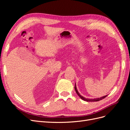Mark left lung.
<instances>
[{"label":"left lung","mask_w":130,"mask_h":130,"mask_svg":"<svg viewBox=\"0 0 130 130\" xmlns=\"http://www.w3.org/2000/svg\"><path fill=\"white\" fill-rule=\"evenodd\" d=\"M74 88H75V90L76 93H77V94L78 95V96H79L82 100H83L86 101H87V102H94V101H100V100H102V99H104V98H105V97H106V96H107V95H105V96H103L100 97V98H94V99H88H88H87V98H86L84 97L83 96H82L81 95H80V94L79 93H78V90H77V88H76V83H75V85Z\"/></svg>","instance_id":"8db88e82"}]
</instances>
